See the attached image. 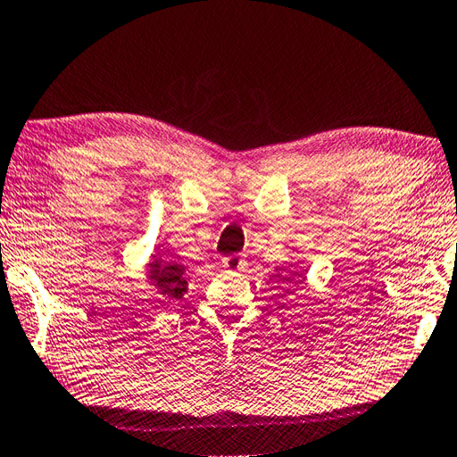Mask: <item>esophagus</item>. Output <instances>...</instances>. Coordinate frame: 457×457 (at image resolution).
Masks as SVG:
<instances>
[{"label":"esophagus","instance_id":"1","mask_svg":"<svg viewBox=\"0 0 457 457\" xmlns=\"http://www.w3.org/2000/svg\"><path fill=\"white\" fill-rule=\"evenodd\" d=\"M221 262H224V267L228 270H239V269H243V259L239 257V254H229V257H226Z\"/></svg>","mask_w":457,"mask_h":457}]
</instances>
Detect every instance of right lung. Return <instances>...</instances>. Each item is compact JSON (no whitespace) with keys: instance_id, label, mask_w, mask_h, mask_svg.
<instances>
[{"instance_id":"obj_1","label":"right lung","mask_w":457,"mask_h":457,"mask_svg":"<svg viewBox=\"0 0 457 457\" xmlns=\"http://www.w3.org/2000/svg\"><path fill=\"white\" fill-rule=\"evenodd\" d=\"M150 278L157 286L159 294L165 300H180L187 292L185 267L175 261L162 259V254H154L150 262Z\"/></svg>"}]
</instances>
